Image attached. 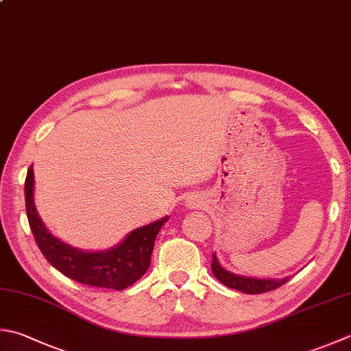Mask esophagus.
Segmentation results:
<instances>
[{
	"mask_svg": "<svg viewBox=\"0 0 351 351\" xmlns=\"http://www.w3.org/2000/svg\"><path fill=\"white\" fill-rule=\"evenodd\" d=\"M199 204H201V199H197L193 195L185 199V205H187L189 208H196V207H199Z\"/></svg>",
	"mask_w": 351,
	"mask_h": 351,
	"instance_id": "34e87169",
	"label": "esophagus"
}]
</instances>
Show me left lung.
Here are the masks:
<instances>
[{"mask_svg":"<svg viewBox=\"0 0 351 351\" xmlns=\"http://www.w3.org/2000/svg\"><path fill=\"white\" fill-rule=\"evenodd\" d=\"M211 271L215 274V277L221 281L222 285L231 289L240 291L243 293H263L267 291H274L277 287L283 286L289 281V277L285 278H254V277H245L237 276L226 271L225 267L219 263L216 254H213V262H211Z\"/></svg>","mask_w":351,"mask_h":351,"instance_id":"1","label":"left lung"}]
</instances>
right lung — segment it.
Masks as SVG:
<instances>
[{
	"label": "right lung",
	"mask_w": 351,
	"mask_h": 351,
	"mask_svg": "<svg viewBox=\"0 0 351 351\" xmlns=\"http://www.w3.org/2000/svg\"><path fill=\"white\" fill-rule=\"evenodd\" d=\"M33 166L25 178V211L30 230L48 263L68 278L88 286L123 291L140 280L150 265L155 239L169 216L140 226L109 250L84 251L62 242L47 230L34 207Z\"/></svg>",
	"instance_id": "right-lung-1"
}]
</instances>
